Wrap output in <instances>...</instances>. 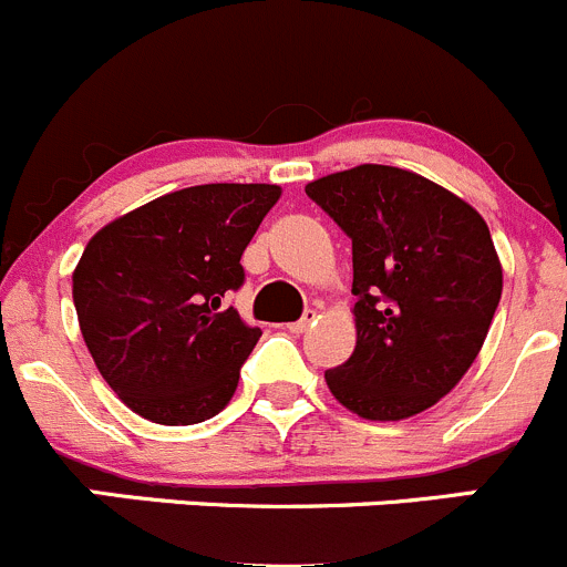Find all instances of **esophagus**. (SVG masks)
Here are the masks:
<instances>
[{"label": "esophagus", "mask_w": 567, "mask_h": 567, "mask_svg": "<svg viewBox=\"0 0 567 567\" xmlns=\"http://www.w3.org/2000/svg\"><path fill=\"white\" fill-rule=\"evenodd\" d=\"M312 323H316V310H307L305 316L299 318V321H293V323H288V329L293 334H299V332H305V329H310Z\"/></svg>", "instance_id": "esophagus-1"}]
</instances>
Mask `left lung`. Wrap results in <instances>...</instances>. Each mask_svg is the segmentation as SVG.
<instances>
[{
    "instance_id": "8db88e82",
    "label": "left lung",
    "mask_w": 567,
    "mask_h": 567,
    "mask_svg": "<svg viewBox=\"0 0 567 567\" xmlns=\"http://www.w3.org/2000/svg\"><path fill=\"white\" fill-rule=\"evenodd\" d=\"M351 238L357 346L323 373L346 410L401 421L443 399L480 354L502 262L485 218L421 174L365 166L307 185Z\"/></svg>"
}]
</instances>
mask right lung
<instances>
[{
	"mask_svg": "<svg viewBox=\"0 0 567 567\" xmlns=\"http://www.w3.org/2000/svg\"><path fill=\"white\" fill-rule=\"evenodd\" d=\"M279 185H194L115 218L74 268L82 338L104 382L146 421L188 426L233 399L260 340L229 290Z\"/></svg>",
	"mask_w": 567,
	"mask_h": 567,
	"instance_id": "add662e5",
	"label": "right lung"
}]
</instances>
